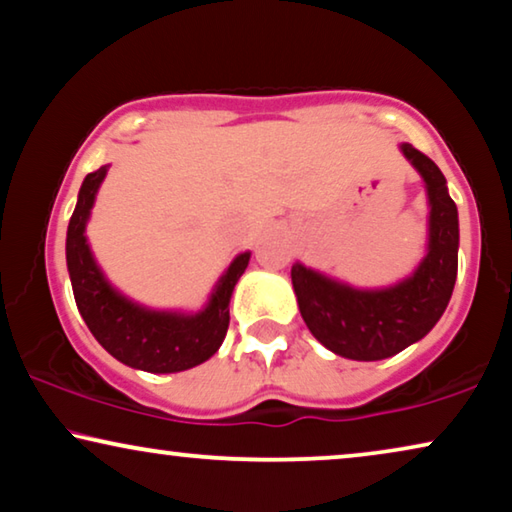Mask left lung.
Masks as SVG:
<instances>
[{
    "label": "left lung",
    "mask_w": 512,
    "mask_h": 512,
    "mask_svg": "<svg viewBox=\"0 0 512 512\" xmlns=\"http://www.w3.org/2000/svg\"><path fill=\"white\" fill-rule=\"evenodd\" d=\"M428 194V252L412 276L381 290H358L295 264L299 313L325 349L351 360L391 358L424 339L445 313L459 267V213L440 168L412 145H400Z\"/></svg>",
    "instance_id": "1"
}]
</instances>
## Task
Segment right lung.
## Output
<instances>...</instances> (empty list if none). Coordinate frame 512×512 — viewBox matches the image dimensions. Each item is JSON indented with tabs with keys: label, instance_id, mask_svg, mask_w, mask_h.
Wrapping results in <instances>:
<instances>
[{
	"label": "right lung",
	"instance_id": "obj_1",
	"mask_svg": "<svg viewBox=\"0 0 512 512\" xmlns=\"http://www.w3.org/2000/svg\"><path fill=\"white\" fill-rule=\"evenodd\" d=\"M109 166L84 177L77 208L67 227V271L74 290V302L91 335L109 356L128 367L154 374L182 372L213 356L224 342L229 327V299L234 285L248 267L250 252H241L224 271L210 295L206 309L199 313L152 311L131 302L109 285L93 260L86 238V222L95 194L105 180Z\"/></svg>",
	"mask_w": 512,
	"mask_h": 512
}]
</instances>
